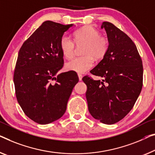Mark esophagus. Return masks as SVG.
<instances>
[{
    "label": "esophagus",
    "mask_w": 155,
    "mask_h": 155,
    "mask_svg": "<svg viewBox=\"0 0 155 155\" xmlns=\"http://www.w3.org/2000/svg\"><path fill=\"white\" fill-rule=\"evenodd\" d=\"M78 79H79V81H81V80H82L83 75L81 74L78 73Z\"/></svg>",
    "instance_id": "obj_1"
}]
</instances>
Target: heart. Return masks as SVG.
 <instances>
[{
	"label": "heart",
	"instance_id": "b5f03b06",
	"mask_svg": "<svg viewBox=\"0 0 155 155\" xmlns=\"http://www.w3.org/2000/svg\"><path fill=\"white\" fill-rule=\"evenodd\" d=\"M74 41L77 45L84 43L82 49L84 55L74 58L65 64L67 70L84 73L94 64V59L102 58L107 54L108 41L107 38L100 36V33L92 26H84L74 32ZM74 42L70 36L64 35L60 40V48L65 58L70 59L74 55Z\"/></svg>",
	"mask_w": 155,
	"mask_h": 155
}]
</instances>
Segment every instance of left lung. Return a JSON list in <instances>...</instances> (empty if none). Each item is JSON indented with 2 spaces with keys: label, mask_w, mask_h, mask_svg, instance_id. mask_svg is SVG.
Masks as SVG:
<instances>
[{
  "label": "left lung",
  "mask_w": 155,
  "mask_h": 155,
  "mask_svg": "<svg viewBox=\"0 0 155 155\" xmlns=\"http://www.w3.org/2000/svg\"><path fill=\"white\" fill-rule=\"evenodd\" d=\"M107 34V54L92 74L102 78H82L87 85L86 96L90 114L104 124L122 120L132 109L143 86L142 60L135 44L128 35L110 22L102 23Z\"/></svg>",
  "instance_id": "obj_1"
}]
</instances>
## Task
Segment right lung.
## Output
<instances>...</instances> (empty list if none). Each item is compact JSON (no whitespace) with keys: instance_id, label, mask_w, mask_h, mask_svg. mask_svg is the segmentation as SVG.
<instances>
[{"instance_id":"obj_1","label":"right lung","mask_w":155,"mask_h":155,"mask_svg":"<svg viewBox=\"0 0 155 155\" xmlns=\"http://www.w3.org/2000/svg\"><path fill=\"white\" fill-rule=\"evenodd\" d=\"M72 26L46 21L18 51L14 73L16 97L24 114L38 124L63 116L78 81L74 71L58 74L64 63L60 40Z\"/></svg>"}]
</instances>
